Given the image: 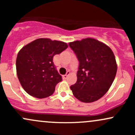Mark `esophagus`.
<instances>
[{"mask_svg": "<svg viewBox=\"0 0 135 135\" xmlns=\"http://www.w3.org/2000/svg\"><path fill=\"white\" fill-rule=\"evenodd\" d=\"M70 72L69 71H68L67 72H66V74H65V75H63V79H66V78H67V77H68V75H70Z\"/></svg>", "mask_w": 135, "mask_h": 135, "instance_id": "1", "label": "esophagus"}]
</instances>
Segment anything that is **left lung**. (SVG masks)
<instances>
[{
    "label": "left lung",
    "instance_id": "left-lung-1",
    "mask_svg": "<svg viewBox=\"0 0 135 135\" xmlns=\"http://www.w3.org/2000/svg\"><path fill=\"white\" fill-rule=\"evenodd\" d=\"M79 61L77 80L70 86L73 94L80 102L97 101L107 92L115 79L117 63L112 49L92 38L69 43Z\"/></svg>",
    "mask_w": 135,
    "mask_h": 135
}]
</instances>
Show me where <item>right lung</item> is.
Here are the masks:
<instances>
[{
	"label": "right lung",
	"mask_w": 135,
	"mask_h": 135,
	"mask_svg": "<svg viewBox=\"0 0 135 135\" xmlns=\"http://www.w3.org/2000/svg\"><path fill=\"white\" fill-rule=\"evenodd\" d=\"M68 47L66 43L41 38L22 47L16 58L18 78L25 91L37 98L51 96L62 80L54 65L53 57Z\"/></svg>",
	"instance_id": "right-lung-1"
}]
</instances>
